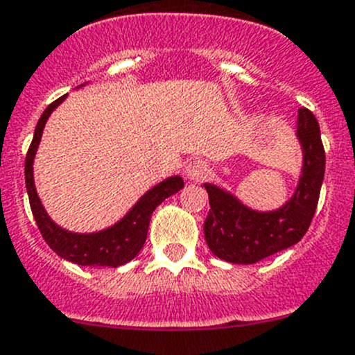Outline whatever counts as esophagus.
<instances>
[{"instance_id": "1", "label": "esophagus", "mask_w": 355, "mask_h": 355, "mask_svg": "<svg viewBox=\"0 0 355 355\" xmlns=\"http://www.w3.org/2000/svg\"><path fill=\"white\" fill-rule=\"evenodd\" d=\"M209 175V165L204 163L202 159H196V162H190L185 166V178L189 182H202Z\"/></svg>"}]
</instances>
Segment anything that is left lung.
Wrapping results in <instances>:
<instances>
[{"mask_svg":"<svg viewBox=\"0 0 355 355\" xmlns=\"http://www.w3.org/2000/svg\"><path fill=\"white\" fill-rule=\"evenodd\" d=\"M296 137L303 151V166L293 197L274 211H257L234 193L214 184H204L209 193V214L204 223L207 246L230 263H257L296 245L311 225L325 177V149L315 115L297 112Z\"/></svg>","mask_w":355,"mask_h":355,"instance_id":"obj_1","label":"left lung"}]
</instances>
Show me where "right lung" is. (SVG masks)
Returning <instances> with one entry per match:
<instances>
[{"label":"right lung","mask_w":355,"mask_h":355,"mask_svg":"<svg viewBox=\"0 0 355 355\" xmlns=\"http://www.w3.org/2000/svg\"><path fill=\"white\" fill-rule=\"evenodd\" d=\"M80 87H83V85H80ZM66 96L68 95H62L61 98L52 102L44 110V114L40 115L35 132H33L32 144L28 148L27 158H25V185H27L33 219H35L46 243L61 259L69 260V262L78 263V266L121 267L130 262L141 252L144 241H146L153 211L168 197L184 189V180L178 175H173V177H168L166 180L156 184L129 209L124 218L102 231L74 233V231H68L55 225L51 216L47 214L46 209H44L39 196H37L35 180H33V159H35L37 148H39L40 139H42L47 119L51 117L52 112L58 109V105L64 102Z\"/></svg>","instance_id":"add662e5"}]
</instances>
